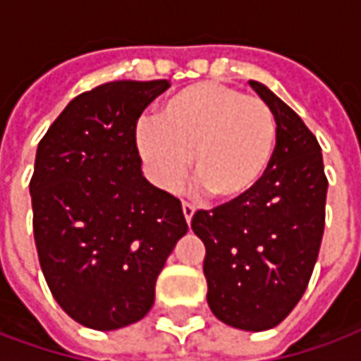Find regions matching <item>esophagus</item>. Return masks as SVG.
I'll list each match as a JSON object with an SVG mask.
<instances>
[{
	"mask_svg": "<svg viewBox=\"0 0 361 361\" xmlns=\"http://www.w3.org/2000/svg\"><path fill=\"white\" fill-rule=\"evenodd\" d=\"M181 209H183V216H185V221L191 223V219H193V215H195V205H191V203H183Z\"/></svg>",
	"mask_w": 361,
	"mask_h": 361,
	"instance_id": "1",
	"label": "esophagus"
}]
</instances>
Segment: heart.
<instances>
[{
	"instance_id": "1",
	"label": "heart",
	"mask_w": 361,
	"mask_h": 361,
	"mask_svg": "<svg viewBox=\"0 0 361 361\" xmlns=\"http://www.w3.org/2000/svg\"><path fill=\"white\" fill-rule=\"evenodd\" d=\"M276 117L258 97L201 82L170 95L154 121L137 127V146L158 188L173 191L188 176L216 203L250 195L268 172Z\"/></svg>"
}]
</instances>
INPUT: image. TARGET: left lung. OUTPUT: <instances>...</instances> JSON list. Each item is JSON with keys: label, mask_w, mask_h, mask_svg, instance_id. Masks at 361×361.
I'll list each match as a JSON object with an SVG mask.
<instances>
[{"label": "left lung", "mask_w": 361, "mask_h": 361, "mask_svg": "<svg viewBox=\"0 0 361 361\" xmlns=\"http://www.w3.org/2000/svg\"><path fill=\"white\" fill-rule=\"evenodd\" d=\"M277 125L274 156L258 188L240 201L197 211L205 244L207 303L219 321L268 330L293 311L309 286L324 233L329 180L321 146L276 93L250 80Z\"/></svg>", "instance_id": "8db88e82"}]
</instances>
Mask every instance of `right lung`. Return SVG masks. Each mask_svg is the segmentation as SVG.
<instances>
[{
	"mask_svg": "<svg viewBox=\"0 0 361 361\" xmlns=\"http://www.w3.org/2000/svg\"><path fill=\"white\" fill-rule=\"evenodd\" d=\"M168 80H117L80 93L42 137L32 231L56 303L93 330L140 321L156 279L188 233L180 199L140 170L137 123Z\"/></svg>",
	"mask_w": 361,
	"mask_h": 361,
	"instance_id": "right-lung-1",
	"label": "right lung"
}]
</instances>
